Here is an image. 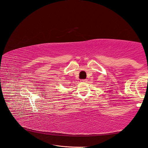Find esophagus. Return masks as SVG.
<instances>
[{
    "label": "esophagus",
    "instance_id": "34e87169",
    "mask_svg": "<svg viewBox=\"0 0 148 148\" xmlns=\"http://www.w3.org/2000/svg\"><path fill=\"white\" fill-rule=\"evenodd\" d=\"M81 81L82 82H87V79H84V80H82Z\"/></svg>",
    "mask_w": 148,
    "mask_h": 148
}]
</instances>
